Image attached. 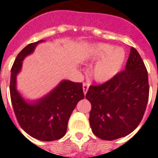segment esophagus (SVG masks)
I'll return each mask as SVG.
<instances>
[{
  "label": "esophagus",
  "mask_w": 158,
  "mask_h": 158,
  "mask_svg": "<svg viewBox=\"0 0 158 158\" xmlns=\"http://www.w3.org/2000/svg\"><path fill=\"white\" fill-rule=\"evenodd\" d=\"M89 86V83H84V84H83V91H84V94H85V95H86V93L88 91Z\"/></svg>",
  "instance_id": "1"
}]
</instances>
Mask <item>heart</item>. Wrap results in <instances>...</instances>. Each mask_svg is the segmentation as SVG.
<instances>
[{"mask_svg":"<svg viewBox=\"0 0 158 158\" xmlns=\"http://www.w3.org/2000/svg\"><path fill=\"white\" fill-rule=\"evenodd\" d=\"M126 52L122 47H113L106 43H97L86 49L81 59L87 63L97 62L90 75L96 81L107 82L121 71L125 62Z\"/></svg>","mask_w":158,"mask_h":158,"instance_id":"b5f03b06","label":"heart"}]
</instances>
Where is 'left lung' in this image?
Listing matches in <instances>:
<instances>
[{
    "label": "left lung",
    "mask_w": 158,
    "mask_h": 158,
    "mask_svg": "<svg viewBox=\"0 0 158 158\" xmlns=\"http://www.w3.org/2000/svg\"><path fill=\"white\" fill-rule=\"evenodd\" d=\"M89 124L100 139L113 140L139 125L149 97L148 73L142 58L131 47L124 71L100 85L89 86Z\"/></svg>",
    "instance_id": "obj_1"
}]
</instances>
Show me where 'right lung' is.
<instances>
[{
  "label": "right lung",
  "instance_id": "right-lung-1",
  "mask_svg": "<svg viewBox=\"0 0 158 158\" xmlns=\"http://www.w3.org/2000/svg\"><path fill=\"white\" fill-rule=\"evenodd\" d=\"M43 40L31 43L19 52L11 70L10 95L14 113L22 129L33 138L52 141L65 135L68 122L77 103L84 99L82 83L63 79L41 98L27 101L17 89V76L23 61Z\"/></svg>",
  "mask_w": 158,
  "mask_h": 158
}]
</instances>
